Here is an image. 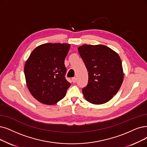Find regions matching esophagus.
Wrapping results in <instances>:
<instances>
[{"mask_svg": "<svg viewBox=\"0 0 147 147\" xmlns=\"http://www.w3.org/2000/svg\"><path fill=\"white\" fill-rule=\"evenodd\" d=\"M72 82H73L74 83H75L76 81H77V78H76L75 77H74V78H72Z\"/></svg>", "mask_w": 147, "mask_h": 147, "instance_id": "obj_1", "label": "esophagus"}]
</instances>
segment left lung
<instances>
[{
	"label": "left lung",
	"mask_w": 147,
	"mask_h": 147,
	"mask_svg": "<svg viewBox=\"0 0 147 147\" xmlns=\"http://www.w3.org/2000/svg\"><path fill=\"white\" fill-rule=\"evenodd\" d=\"M78 52L89 72L88 84L83 89L84 98L93 104L108 102L118 92L124 79L119 55L102 45H82Z\"/></svg>",
	"instance_id": "left-lung-1"
}]
</instances>
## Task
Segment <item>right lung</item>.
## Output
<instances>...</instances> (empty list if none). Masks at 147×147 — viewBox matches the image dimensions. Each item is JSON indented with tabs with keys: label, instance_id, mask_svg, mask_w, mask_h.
I'll use <instances>...</instances> for the list:
<instances>
[{
	"label": "right lung",
	"instance_id": "1",
	"mask_svg": "<svg viewBox=\"0 0 147 147\" xmlns=\"http://www.w3.org/2000/svg\"><path fill=\"white\" fill-rule=\"evenodd\" d=\"M70 46L67 43L41 45L34 49L26 61V85L39 102L53 105L65 96L70 83L65 78L64 59Z\"/></svg>",
	"mask_w": 147,
	"mask_h": 147
}]
</instances>
